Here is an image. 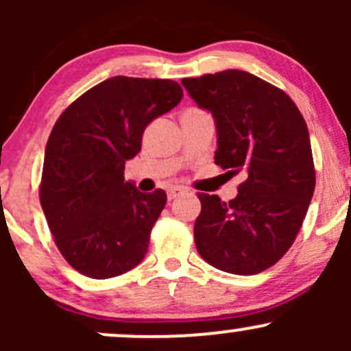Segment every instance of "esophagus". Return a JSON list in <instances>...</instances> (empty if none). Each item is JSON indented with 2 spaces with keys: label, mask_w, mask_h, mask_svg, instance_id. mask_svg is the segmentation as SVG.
Segmentation results:
<instances>
[{
  "label": "esophagus",
  "mask_w": 351,
  "mask_h": 351,
  "mask_svg": "<svg viewBox=\"0 0 351 351\" xmlns=\"http://www.w3.org/2000/svg\"><path fill=\"white\" fill-rule=\"evenodd\" d=\"M184 193H186V189L184 188H181V186H171L170 189H168V199H175V198H178V196H181V195H184Z\"/></svg>",
  "instance_id": "1"
}]
</instances>
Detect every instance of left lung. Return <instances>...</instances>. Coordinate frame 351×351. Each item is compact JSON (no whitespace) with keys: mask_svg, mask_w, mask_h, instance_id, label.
I'll use <instances>...</instances> for the list:
<instances>
[{"mask_svg":"<svg viewBox=\"0 0 351 351\" xmlns=\"http://www.w3.org/2000/svg\"><path fill=\"white\" fill-rule=\"evenodd\" d=\"M216 123V165L244 181L234 199L198 193L199 256L219 271L252 276L274 265L300 231L313 189L308 128L284 90L245 71L183 79Z\"/></svg>","mask_w":351,"mask_h":351,"instance_id":"obj_1","label":"left lung"}]
</instances>
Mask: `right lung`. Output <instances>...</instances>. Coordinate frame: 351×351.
I'll return each instance as SVG.
<instances>
[{
	"mask_svg": "<svg viewBox=\"0 0 351 351\" xmlns=\"http://www.w3.org/2000/svg\"><path fill=\"white\" fill-rule=\"evenodd\" d=\"M183 99L178 82L115 75L72 102L52 128L39 198L56 245L75 271L110 279L143 261L167 193L125 181L147 125Z\"/></svg>",
	"mask_w": 351,
	"mask_h": 351,
	"instance_id": "obj_1",
	"label": "right lung"
}]
</instances>
